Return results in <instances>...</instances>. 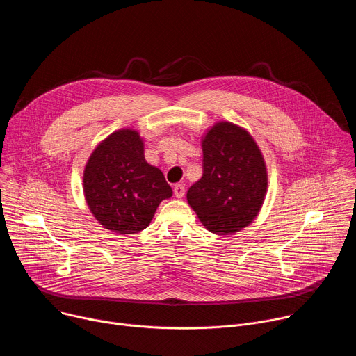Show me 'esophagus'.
Segmentation results:
<instances>
[{
  "label": "esophagus",
  "mask_w": 356,
  "mask_h": 356,
  "mask_svg": "<svg viewBox=\"0 0 356 356\" xmlns=\"http://www.w3.org/2000/svg\"><path fill=\"white\" fill-rule=\"evenodd\" d=\"M173 191H175V195H176L177 198H181V197L184 195V193H186V187H184L183 183H179V184L175 186Z\"/></svg>",
  "instance_id": "esophagus-1"
}]
</instances>
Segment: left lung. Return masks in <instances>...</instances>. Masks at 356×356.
I'll return each instance as SVG.
<instances>
[{
	"label": "left lung",
	"mask_w": 356,
	"mask_h": 356,
	"mask_svg": "<svg viewBox=\"0 0 356 356\" xmlns=\"http://www.w3.org/2000/svg\"><path fill=\"white\" fill-rule=\"evenodd\" d=\"M202 176L187 191L201 224L217 235H232L259 214L268 191L262 152L242 127L218 121L201 136Z\"/></svg>",
	"instance_id": "left-lung-1"
}]
</instances>
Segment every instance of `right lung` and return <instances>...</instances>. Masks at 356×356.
Returning a JSON list of instances; mask_svg holds the SVG:
<instances>
[{
  "label": "right lung",
  "instance_id": "1",
  "mask_svg": "<svg viewBox=\"0 0 356 356\" xmlns=\"http://www.w3.org/2000/svg\"><path fill=\"white\" fill-rule=\"evenodd\" d=\"M143 149L139 132L122 128L101 140L84 166L87 206L103 228L117 235L145 229L173 194L161 169L146 162Z\"/></svg>",
  "mask_w": 356,
  "mask_h": 356
}]
</instances>
